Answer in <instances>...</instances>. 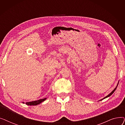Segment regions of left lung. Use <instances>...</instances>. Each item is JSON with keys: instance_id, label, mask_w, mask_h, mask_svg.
I'll return each instance as SVG.
<instances>
[{"instance_id": "8db88e82", "label": "left lung", "mask_w": 125, "mask_h": 125, "mask_svg": "<svg viewBox=\"0 0 125 125\" xmlns=\"http://www.w3.org/2000/svg\"><path fill=\"white\" fill-rule=\"evenodd\" d=\"M118 84H119V83H117V86H116V88H115V89L112 91V92H111L109 94V95H108L107 96H106L105 97H104V98H103V99H101V100H103V99H105V98H107V97H109L110 96H111V95H112L114 93V92L115 91V90H116V88H117V86H118Z\"/></svg>"}]
</instances>
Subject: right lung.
I'll use <instances>...</instances> for the list:
<instances>
[{"mask_svg": "<svg viewBox=\"0 0 125 125\" xmlns=\"http://www.w3.org/2000/svg\"><path fill=\"white\" fill-rule=\"evenodd\" d=\"M47 98H43V99H39L38 100H36V101H31V102H26V104L28 105H37L38 104H39L40 103H41L42 102L44 101L45 100H46ZM24 103V102H23Z\"/></svg>", "mask_w": 125, "mask_h": 125, "instance_id": "right-lung-1", "label": "right lung"}]
</instances>
